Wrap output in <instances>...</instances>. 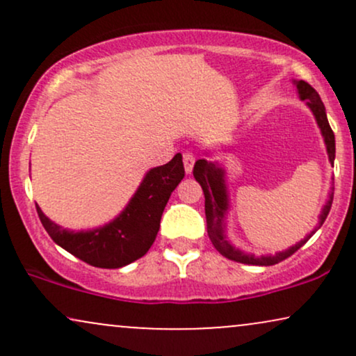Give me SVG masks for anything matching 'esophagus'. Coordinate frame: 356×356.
Wrapping results in <instances>:
<instances>
[{
	"label": "esophagus",
	"instance_id": "1",
	"mask_svg": "<svg viewBox=\"0 0 356 356\" xmlns=\"http://www.w3.org/2000/svg\"><path fill=\"white\" fill-rule=\"evenodd\" d=\"M195 157L191 152L184 154V169H186V174H192V169H194Z\"/></svg>",
	"mask_w": 356,
	"mask_h": 356
}]
</instances>
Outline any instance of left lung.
Wrapping results in <instances>:
<instances>
[{
	"label": "left lung",
	"instance_id": "1",
	"mask_svg": "<svg viewBox=\"0 0 356 356\" xmlns=\"http://www.w3.org/2000/svg\"><path fill=\"white\" fill-rule=\"evenodd\" d=\"M295 83L298 97L300 100H303L306 107L312 110L314 120H316L318 127H320V132L323 136V142H325L326 154H328L330 164L333 165L334 162V134L332 127L328 124V118H326V110L325 105L318 95V92L314 90L312 85L306 83L303 80H293ZM211 152H206L209 155ZM194 177L195 181L201 184L204 191V197H206V220H207V234H209V239L218 251L227 259L236 261V263L243 264H252V266H273V264L281 263V261L286 259L296 252L303 244L308 241L312 236L316 232L325 222L326 216H328L330 209H332L333 202V189L330 191L328 201H326L325 206H323L320 219H318L316 227L306 234L305 239H301L300 243H296L295 246L284 249V251L276 252V254H261L256 256L252 252H244L243 249L236 248L234 244L227 239L226 229H227V212H229V191H227V182H226V169L216 161H207V159H199L194 165Z\"/></svg>",
	"mask_w": 356,
	"mask_h": 356
}]
</instances>
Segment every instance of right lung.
Returning a JSON list of instances; mask_svg holds the SVG:
<instances>
[{
    "label": "right lung",
    "mask_w": 356,
    "mask_h": 356,
    "mask_svg": "<svg viewBox=\"0 0 356 356\" xmlns=\"http://www.w3.org/2000/svg\"><path fill=\"white\" fill-rule=\"evenodd\" d=\"M184 174L181 154L165 165L147 170L124 211L95 229H65L47 218L40 207L36 211L50 238L65 251L92 266L122 268L144 256L154 244L165 204Z\"/></svg>",
    "instance_id": "right-lung-1"
}]
</instances>
